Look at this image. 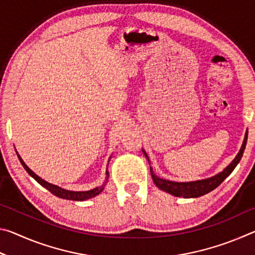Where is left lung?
Returning <instances> with one entry per match:
<instances>
[{"label":"left lung","instance_id":"8db88e82","mask_svg":"<svg viewBox=\"0 0 255 255\" xmlns=\"http://www.w3.org/2000/svg\"><path fill=\"white\" fill-rule=\"evenodd\" d=\"M247 140H248V136H245L243 145H242L240 153L237 154V156L233 159V162L228 165L225 170L221 173H218L217 175L213 176V178L209 179H205V180H199V181H193V182H173V181H169V180H164L158 178L157 175L154 174V172L150 167V174H152V178L154 183L156 184V187L158 189L163 190V191H166L173 195L175 197H183V198H197L200 196H204L206 193H208L210 191H213L214 189H216L221 184L224 180H225L228 175H230L233 170L235 169L237 164L241 161L242 156H243L245 146H247ZM145 154V156H148L147 154ZM149 162V161H148Z\"/></svg>","mask_w":255,"mask_h":255}]
</instances>
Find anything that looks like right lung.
<instances>
[{"label":"right lung","mask_w":255,"mask_h":255,"mask_svg":"<svg viewBox=\"0 0 255 255\" xmlns=\"http://www.w3.org/2000/svg\"><path fill=\"white\" fill-rule=\"evenodd\" d=\"M18 154V153H16ZM18 157L20 159L21 164H22V166L24 167V170L28 172V173L32 176V178L37 181L38 183L41 184L42 187H45L47 190H49V191L55 195L56 197H59V198H63V199H68V200H77V201H82V200H86V199H90V198H93L98 196L99 193H100L103 187L105 185H102L100 188H96V189H92L90 190V191H70V190H65V189H62L57 187V185H54V184H50L48 182H46L45 180L40 179L39 176L37 174H34L33 172L29 169V167L25 165V163L22 161V158L20 157V155L18 154ZM108 170V169H107ZM107 175H109V172L107 171Z\"/></svg>","instance_id":"obj_1"}]
</instances>
